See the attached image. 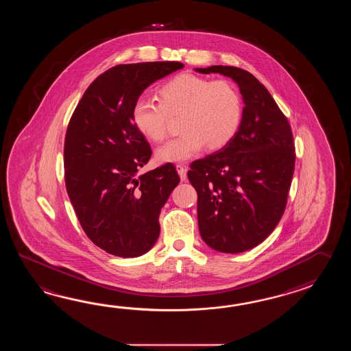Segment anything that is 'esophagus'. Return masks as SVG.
I'll return each mask as SVG.
<instances>
[{"label":"esophagus","mask_w":351,"mask_h":351,"mask_svg":"<svg viewBox=\"0 0 351 351\" xmlns=\"http://www.w3.org/2000/svg\"><path fill=\"white\" fill-rule=\"evenodd\" d=\"M176 168H177V172H178L179 177L182 180H186V167L183 165H176Z\"/></svg>","instance_id":"obj_1"}]
</instances>
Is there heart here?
I'll return each mask as SVG.
<instances>
[{"instance_id": "obj_1", "label": "heart", "mask_w": 351, "mask_h": 351, "mask_svg": "<svg viewBox=\"0 0 351 351\" xmlns=\"http://www.w3.org/2000/svg\"><path fill=\"white\" fill-rule=\"evenodd\" d=\"M158 97L159 103L138 99L132 119L144 138L159 143L169 133L171 119L180 118L179 130L183 133L158 148L159 163L186 160L204 145L209 150L222 149L237 134L242 123V99L227 80L179 75L160 86Z\"/></svg>"}]
</instances>
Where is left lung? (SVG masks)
Here are the masks:
<instances>
[{
    "mask_svg": "<svg viewBox=\"0 0 351 351\" xmlns=\"http://www.w3.org/2000/svg\"><path fill=\"white\" fill-rule=\"evenodd\" d=\"M195 71L231 77L245 103L231 142L188 171L203 241L218 252H245L267 239L284 215L296 158L291 127L269 90L246 70L216 65Z\"/></svg>",
    "mask_w": 351,
    "mask_h": 351,
    "instance_id": "left-lung-1",
    "label": "left lung"
}]
</instances>
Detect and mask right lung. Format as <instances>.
I'll use <instances>...</instances> for the list:
<instances>
[{
  "mask_svg": "<svg viewBox=\"0 0 351 351\" xmlns=\"http://www.w3.org/2000/svg\"><path fill=\"white\" fill-rule=\"evenodd\" d=\"M183 66L156 61L112 67L90 84L69 121L67 194L86 236L108 254L138 257L159 237L160 209L180 178L172 163L138 174L152 149L132 110L149 85Z\"/></svg>",
  "mask_w": 351,
  "mask_h": 351,
  "instance_id": "right-lung-1",
  "label": "right lung"
}]
</instances>
